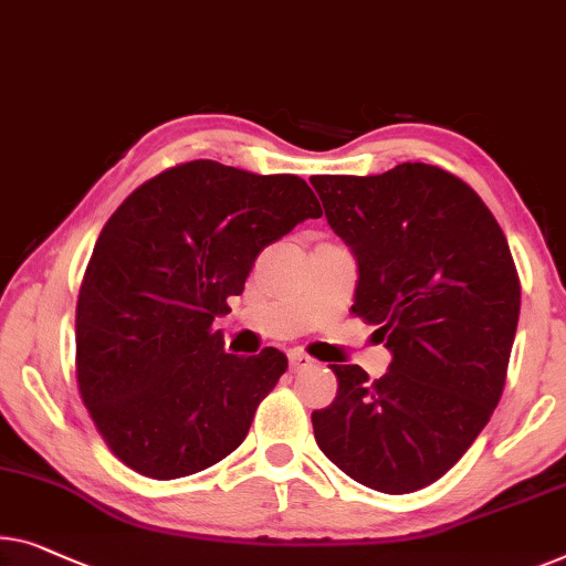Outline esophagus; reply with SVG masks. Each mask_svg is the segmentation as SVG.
Here are the masks:
<instances>
[{
  "label": "esophagus",
  "mask_w": 566,
  "mask_h": 566,
  "mask_svg": "<svg viewBox=\"0 0 566 566\" xmlns=\"http://www.w3.org/2000/svg\"><path fill=\"white\" fill-rule=\"evenodd\" d=\"M290 366L294 370L310 368V366H315V358H310L307 353H302V350H290Z\"/></svg>",
  "instance_id": "esophagus-1"
}]
</instances>
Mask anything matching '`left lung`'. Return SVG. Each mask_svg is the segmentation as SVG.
<instances>
[{
  "label": "left lung",
  "mask_w": 566,
  "mask_h": 566,
  "mask_svg": "<svg viewBox=\"0 0 566 566\" xmlns=\"http://www.w3.org/2000/svg\"><path fill=\"white\" fill-rule=\"evenodd\" d=\"M310 182L358 264L350 310L391 353L376 381L331 366L337 396L312 411L315 440L360 485L419 491L468 452L501 401L521 312L509 241L478 192L434 165Z\"/></svg>",
  "instance_id": "obj_1"
}]
</instances>
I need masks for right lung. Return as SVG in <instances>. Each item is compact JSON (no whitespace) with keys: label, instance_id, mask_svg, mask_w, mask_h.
<instances>
[{"label":"right lung","instance_id":"obj_1","mask_svg":"<svg viewBox=\"0 0 566 566\" xmlns=\"http://www.w3.org/2000/svg\"><path fill=\"white\" fill-rule=\"evenodd\" d=\"M319 216L302 177L213 159L151 177L116 208L81 284L75 376L124 465L185 478L247 440L286 356L226 353L210 325L231 312L226 300L243 292L261 251Z\"/></svg>","mask_w":566,"mask_h":566}]
</instances>
